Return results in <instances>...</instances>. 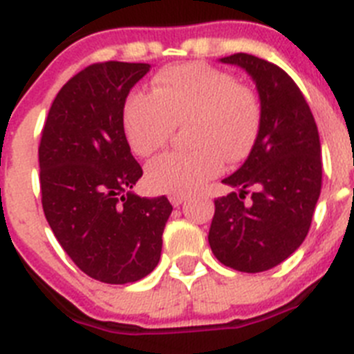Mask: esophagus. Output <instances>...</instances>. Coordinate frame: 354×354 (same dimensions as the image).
<instances>
[{"mask_svg":"<svg viewBox=\"0 0 354 354\" xmlns=\"http://www.w3.org/2000/svg\"><path fill=\"white\" fill-rule=\"evenodd\" d=\"M186 198H187L186 195H170V202L174 207H179L183 202H186Z\"/></svg>","mask_w":354,"mask_h":354,"instance_id":"1","label":"esophagus"}]
</instances>
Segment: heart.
<instances>
[{
	"mask_svg": "<svg viewBox=\"0 0 354 354\" xmlns=\"http://www.w3.org/2000/svg\"><path fill=\"white\" fill-rule=\"evenodd\" d=\"M189 150H171L147 165L154 192L187 195L214 179L223 161L239 162L252 152L262 122L257 93L211 65L180 64L162 68L152 93L133 92L122 111L127 143L138 156L161 149L177 124H186Z\"/></svg>",
	"mask_w": 354,
	"mask_h": 354,
	"instance_id": "obj_1",
	"label": "heart"
}]
</instances>
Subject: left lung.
<instances>
[{"instance_id": "obj_1", "label": "left lung", "mask_w": 354, "mask_h": 354, "mask_svg": "<svg viewBox=\"0 0 354 354\" xmlns=\"http://www.w3.org/2000/svg\"><path fill=\"white\" fill-rule=\"evenodd\" d=\"M220 62L248 72L262 122L246 161L223 179L239 192L214 200L209 245L221 264L261 273L290 257L308 234L323 180L321 142L314 115L286 71L246 53ZM250 187L252 198L245 203Z\"/></svg>"}]
</instances>
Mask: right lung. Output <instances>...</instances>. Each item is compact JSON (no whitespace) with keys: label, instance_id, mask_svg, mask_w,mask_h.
I'll list each match as a JSON object with an SVG mask.
<instances>
[{"label":"right lung","instance_id":"add662e5","mask_svg":"<svg viewBox=\"0 0 354 354\" xmlns=\"http://www.w3.org/2000/svg\"><path fill=\"white\" fill-rule=\"evenodd\" d=\"M149 71L126 62L83 68L55 97L40 138L46 220L72 262L104 283H133L154 271L174 209L167 196L133 193L143 170L122 111Z\"/></svg>","mask_w":354,"mask_h":354}]
</instances>
